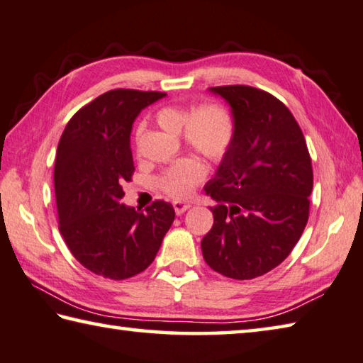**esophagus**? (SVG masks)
I'll return each instance as SVG.
<instances>
[{
  "mask_svg": "<svg viewBox=\"0 0 363 363\" xmlns=\"http://www.w3.org/2000/svg\"><path fill=\"white\" fill-rule=\"evenodd\" d=\"M173 208H174V211H176V214L179 216V214H182V213H186V211L190 208V204L186 203V201H174V203H173Z\"/></svg>",
  "mask_w": 363,
  "mask_h": 363,
  "instance_id": "1",
  "label": "esophagus"
}]
</instances>
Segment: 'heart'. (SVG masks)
<instances>
[{"label":"heart","instance_id":"heart-1","mask_svg":"<svg viewBox=\"0 0 363 363\" xmlns=\"http://www.w3.org/2000/svg\"><path fill=\"white\" fill-rule=\"evenodd\" d=\"M155 121L169 133H181L189 147L209 162H220L235 140V121L230 111L219 103H204L190 109L181 104H164L157 109ZM204 176L201 164L184 159L169 167L159 177V187L173 199H184Z\"/></svg>","mask_w":363,"mask_h":363}]
</instances>
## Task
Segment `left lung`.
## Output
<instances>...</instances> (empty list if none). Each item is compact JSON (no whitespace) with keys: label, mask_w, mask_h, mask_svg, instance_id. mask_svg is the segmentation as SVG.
I'll return each mask as SVG.
<instances>
[{"label":"left lung","mask_w":363,"mask_h":363,"mask_svg":"<svg viewBox=\"0 0 363 363\" xmlns=\"http://www.w3.org/2000/svg\"><path fill=\"white\" fill-rule=\"evenodd\" d=\"M211 91L232 108L235 140L204 186L217 204L203 257L222 276L254 279L284 262L306 227L311 157L300 125L272 94L249 85Z\"/></svg>","instance_id":"1"}]
</instances>
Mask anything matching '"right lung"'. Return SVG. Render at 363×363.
Instances as JSON below:
<instances>
[{
    "instance_id": "obj_1",
    "label": "right lung",
    "mask_w": 363,
    "mask_h": 363,
    "mask_svg": "<svg viewBox=\"0 0 363 363\" xmlns=\"http://www.w3.org/2000/svg\"><path fill=\"white\" fill-rule=\"evenodd\" d=\"M163 91L116 89L69 118L57 147L54 184L58 230L82 267L121 281L154 262L174 220L171 203L146 213L121 203L135 173L130 133L135 118Z\"/></svg>"
}]
</instances>
